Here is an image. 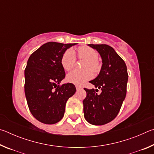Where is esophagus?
Segmentation results:
<instances>
[{"mask_svg":"<svg viewBox=\"0 0 154 154\" xmlns=\"http://www.w3.org/2000/svg\"><path fill=\"white\" fill-rule=\"evenodd\" d=\"M81 88H81L80 86H79V85H76V89H77V91L81 89Z\"/></svg>","mask_w":154,"mask_h":154,"instance_id":"obj_1","label":"esophagus"}]
</instances>
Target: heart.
Here are the masks:
<instances>
[{
    "label": "heart",
    "instance_id": "obj_1",
    "mask_svg": "<svg viewBox=\"0 0 154 154\" xmlns=\"http://www.w3.org/2000/svg\"><path fill=\"white\" fill-rule=\"evenodd\" d=\"M78 57L79 58L84 59L86 60L85 63L84 69L88 71L81 72L78 71H73L66 76V79L69 83H73L75 85H82L87 81L91 79L93 77L91 71L96 72L99 68V63L98 62V54L94 49L88 46L79 47L77 49ZM75 54L72 49H68L63 54L61 58L62 66L65 71H69L73 68L75 62Z\"/></svg>",
    "mask_w": 154,
    "mask_h": 154
}]
</instances>
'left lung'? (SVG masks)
Listing matches in <instances>:
<instances>
[{
  "label": "left lung",
  "mask_w": 154,
  "mask_h": 154,
  "mask_svg": "<svg viewBox=\"0 0 154 154\" xmlns=\"http://www.w3.org/2000/svg\"><path fill=\"white\" fill-rule=\"evenodd\" d=\"M88 46L96 49L102 58L100 72L90 81L102 92L98 94L94 89L84 88L87 95L83 100V113L88 122L99 126L109 123L118 116L126 98L128 75L126 63L112 47L105 44Z\"/></svg>",
  "instance_id": "left-lung-1"
}]
</instances>
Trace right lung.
I'll return each instance as SVG.
<instances>
[{"label": "right lung", "instance_id": "1", "mask_svg": "<svg viewBox=\"0 0 154 154\" xmlns=\"http://www.w3.org/2000/svg\"><path fill=\"white\" fill-rule=\"evenodd\" d=\"M77 43L48 42L31 54L24 71V91L28 108L38 121L54 124L63 118L66 101L76 92L65 77L61 58L66 49Z\"/></svg>", "mask_w": 154, "mask_h": 154}]
</instances>
